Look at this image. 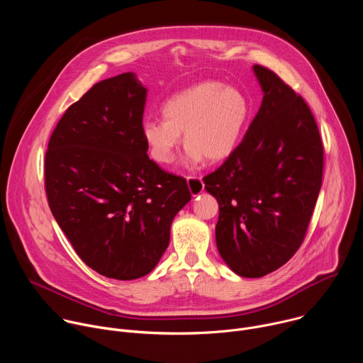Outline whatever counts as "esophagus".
<instances>
[{
  "label": "esophagus",
  "mask_w": 363,
  "mask_h": 363,
  "mask_svg": "<svg viewBox=\"0 0 363 363\" xmlns=\"http://www.w3.org/2000/svg\"><path fill=\"white\" fill-rule=\"evenodd\" d=\"M186 182H188V188L194 196L203 191V182L201 181L199 177H186Z\"/></svg>",
  "instance_id": "34e87169"
}]
</instances>
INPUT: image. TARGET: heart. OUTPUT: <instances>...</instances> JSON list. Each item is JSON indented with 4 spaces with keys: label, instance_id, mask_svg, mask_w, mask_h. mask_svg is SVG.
<instances>
[{
    "label": "heart",
    "instance_id": "b5f03b06",
    "mask_svg": "<svg viewBox=\"0 0 363 363\" xmlns=\"http://www.w3.org/2000/svg\"><path fill=\"white\" fill-rule=\"evenodd\" d=\"M165 120L149 118L142 136L150 157L168 165L184 132L185 164L195 165L227 160L238 146L251 115L247 96L217 80L194 84L174 96L162 106Z\"/></svg>",
    "mask_w": 363,
    "mask_h": 363
}]
</instances>
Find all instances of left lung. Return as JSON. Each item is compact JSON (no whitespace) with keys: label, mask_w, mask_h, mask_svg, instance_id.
Returning a JSON list of instances; mask_svg holds the SVG:
<instances>
[{"label":"left lung","mask_w":363,"mask_h":363,"mask_svg":"<svg viewBox=\"0 0 363 363\" xmlns=\"http://www.w3.org/2000/svg\"><path fill=\"white\" fill-rule=\"evenodd\" d=\"M252 69L262 106L225 162L203 177L220 205L218 251L250 279L280 269L298 250L323 177V143L307 103L270 69Z\"/></svg>","instance_id":"8db88e82"}]
</instances>
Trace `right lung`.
Masks as SVG:
<instances>
[{
  "label": "right lung",
  "instance_id": "add662e5",
  "mask_svg": "<svg viewBox=\"0 0 363 363\" xmlns=\"http://www.w3.org/2000/svg\"><path fill=\"white\" fill-rule=\"evenodd\" d=\"M146 91L133 73L96 83L62 116L45 152L51 213L82 260L116 280L155 269L191 199L182 177L147 157Z\"/></svg>",
  "mask_w": 363,
  "mask_h": 363
}]
</instances>
